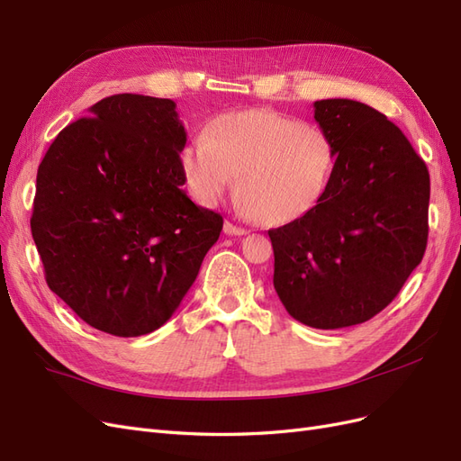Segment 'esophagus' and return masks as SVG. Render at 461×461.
<instances>
[{
    "mask_svg": "<svg viewBox=\"0 0 461 461\" xmlns=\"http://www.w3.org/2000/svg\"><path fill=\"white\" fill-rule=\"evenodd\" d=\"M246 232H248L246 229L236 227L234 222H230V221H225V234H229V236H244Z\"/></svg>",
    "mask_w": 461,
    "mask_h": 461,
    "instance_id": "esophagus-1",
    "label": "esophagus"
}]
</instances>
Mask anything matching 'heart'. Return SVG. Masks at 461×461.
Here are the masks:
<instances>
[{
	"mask_svg": "<svg viewBox=\"0 0 461 461\" xmlns=\"http://www.w3.org/2000/svg\"><path fill=\"white\" fill-rule=\"evenodd\" d=\"M334 161L323 131L269 109L215 117L180 158L192 196L203 205L217 203L240 175V207L267 227L310 215L325 196Z\"/></svg>",
	"mask_w": 461,
	"mask_h": 461,
	"instance_id": "heart-1",
	"label": "heart"
}]
</instances>
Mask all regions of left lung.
Here are the masks:
<instances>
[{
  "instance_id": "1",
  "label": "left lung",
  "mask_w": 461,
  "mask_h": 461,
  "mask_svg": "<svg viewBox=\"0 0 461 461\" xmlns=\"http://www.w3.org/2000/svg\"><path fill=\"white\" fill-rule=\"evenodd\" d=\"M313 119L334 148V171L310 215L269 230L273 285L286 312L313 329L359 325L396 298L429 234L425 161L379 111L321 100Z\"/></svg>"
}]
</instances>
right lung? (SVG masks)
Segmentation results:
<instances>
[{"label": "right lung", "mask_w": 461, "mask_h": 461, "mask_svg": "<svg viewBox=\"0 0 461 461\" xmlns=\"http://www.w3.org/2000/svg\"><path fill=\"white\" fill-rule=\"evenodd\" d=\"M176 104L117 94L65 127L38 167L31 219L48 286L115 337L165 325L196 281L222 217L194 203Z\"/></svg>", "instance_id": "right-lung-1"}]
</instances>
